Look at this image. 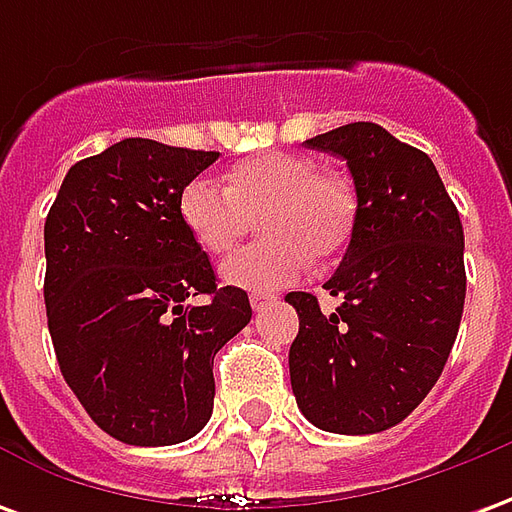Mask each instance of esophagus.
<instances>
[{"instance_id":"1","label":"esophagus","mask_w":512,"mask_h":512,"mask_svg":"<svg viewBox=\"0 0 512 512\" xmlns=\"http://www.w3.org/2000/svg\"><path fill=\"white\" fill-rule=\"evenodd\" d=\"M274 299H277L274 293H252V296H249V302H252V307H255V310H263V307L271 305Z\"/></svg>"}]
</instances>
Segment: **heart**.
<instances>
[{
	"label": "heart",
	"mask_w": 512,
	"mask_h": 512,
	"mask_svg": "<svg viewBox=\"0 0 512 512\" xmlns=\"http://www.w3.org/2000/svg\"><path fill=\"white\" fill-rule=\"evenodd\" d=\"M355 191L310 157L263 152L232 166L227 185L196 177L180 194V219L210 255H227L252 230L266 235L221 263V280L268 293L299 280L310 260H330L355 230Z\"/></svg>",
	"instance_id": "obj_1"
}]
</instances>
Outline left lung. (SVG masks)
Wrapping results in <instances>:
<instances>
[{
	"label": "left lung",
	"instance_id": "8db88e82",
	"mask_svg": "<svg viewBox=\"0 0 512 512\" xmlns=\"http://www.w3.org/2000/svg\"><path fill=\"white\" fill-rule=\"evenodd\" d=\"M305 146L346 160L357 213L324 282L338 307L285 296L299 313L291 388L318 430L371 435L410 416L449 360L466 302L463 224L430 157L380 124H343Z\"/></svg>",
	"mask_w": 512,
	"mask_h": 512
}]
</instances>
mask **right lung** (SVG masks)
I'll return each instance as SVG.
<instances>
[{"mask_svg": "<svg viewBox=\"0 0 512 512\" xmlns=\"http://www.w3.org/2000/svg\"><path fill=\"white\" fill-rule=\"evenodd\" d=\"M216 157L124 138L74 163L46 216L44 302L63 380L130 446L205 427L213 357L252 318L246 291L216 285L180 219L182 188Z\"/></svg>", "mask_w": 512, "mask_h": 512, "instance_id": "add662e5", "label": "right lung"}]
</instances>
